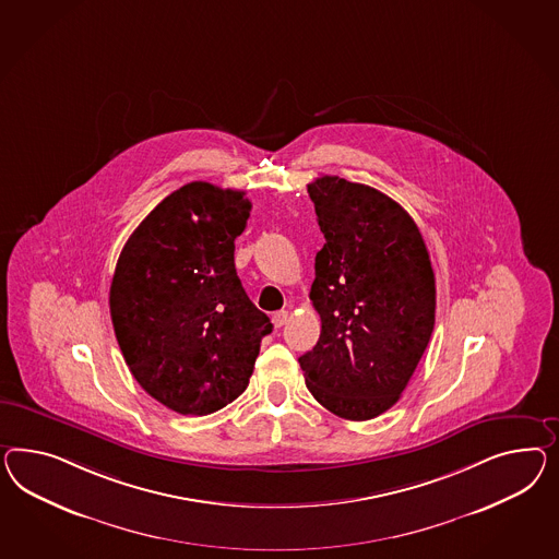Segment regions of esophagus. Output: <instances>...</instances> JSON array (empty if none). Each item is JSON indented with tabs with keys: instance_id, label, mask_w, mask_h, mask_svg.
<instances>
[{
	"instance_id": "1",
	"label": "esophagus",
	"mask_w": 559,
	"mask_h": 559,
	"mask_svg": "<svg viewBox=\"0 0 559 559\" xmlns=\"http://www.w3.org/2000/svg\"><path fill=\"white\" fill-rule=\"evenodd\" d=\"M288 321V311H276L274 316H272V323H274V328H283V325H287Z\"/></svg>"
}]
</instances>
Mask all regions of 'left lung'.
<instances>
[{"instance_id":"obj_1","label":"left lung","mask_w":559,"mask_h":559,"mask_svg":"<svg viewBox=\"0 0 559 559\" xmlns=\"http://www.w3.org/2000/svg\"><path fill=\"white\" fill-rule=\"evenodd\" d=\"M325 243L309 299L321 318L299 358L333 415L374 419L405 391L436 325V276L421 231L391 197L340 177L307 185Z\"/></svg>"}]
</instances>
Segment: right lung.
Instances as JSON below:
<instances>
[{
	"label": "right lung",
	"instance_id": "1",
	"mask_svg": "<svg viewBox=\"0 0 559 559\" xmlns=\"http://www.w3.org/2000/svg\"><path fill=\"white\" fill-rule=\"evenodd\" d=\"M243 191L195 181L165 197L121 250L109 311L140 386L181 415H210L248 386L271 319L248 299L234 241Z\"/></svg>",
	"mask_w": 559,
	"mask_h": 559
}]
</instances>
